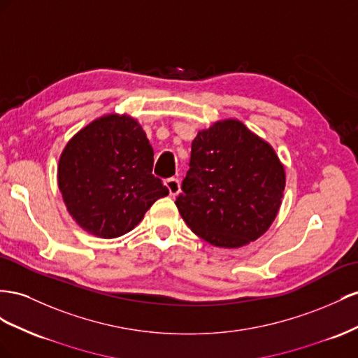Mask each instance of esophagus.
Here are the masks:
<instances>
[{"mask_svg": "<svg viewBox=\"0 0 358 358\" xmlns=\"http://www.w3.org/2000/svg\"><path fill=\"white\" fill-rule=\"evenodd\" d=\"M165 186L168 187L171 196L178 195L180 190H181V187H180V180H178V178H173V177H172V178H168V180L165 181Z\"/></svg>", "mask_w": 358, "mask_h": 358, "instance_id": "1", "label": "esophagus"}]
</instances>
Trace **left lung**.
Returning <instances> with one entry per match:
<instances>
[{
  "mask_svg": "<svg viewBox=\"0 0 358 358\" xmlns=\"http://www.w3.org/2000/svg\"><path fill=\"white\" fill-rule=\"evenodd\" d=\"M176 206L187 227L217 248H241L278 216L285 169L270 144L237 120L201 130Z\"/></svg>",
  "mask_w": 358,
  "mask_h": 358,
  "instance_id": "1",
  "label": "left lung"
}]
</instances>
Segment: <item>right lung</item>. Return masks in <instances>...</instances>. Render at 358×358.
Returning <instances> with one entry per match:
<instances>
[{"instance_id": "1", "label": "right lung", "mask_w": 358, "mask_h": 358, "mask_svg": "<svg viewBox=\"0 0 358 358\" xmlns=\"http://www.w3.org/2000/svg\"><path fill=\"white\" fill-rule=\"evenodd\" d=\"M155 152L129 115L110 114L79 130L58 163V186L70 216L101 238L124 236L169 190L152 176Z\"/></svg>"}]
</instances>
